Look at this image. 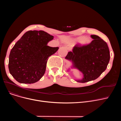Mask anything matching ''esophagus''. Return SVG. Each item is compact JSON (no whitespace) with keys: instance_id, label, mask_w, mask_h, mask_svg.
<instances>
[{"instance_id":"esophagus-1","label":"esophagus","mask_w":121,"mask_h":121,"mask_svg":"<svg viewBox=\"0 0 121 121\" xmlns=\"http://www.w3.org/2000/svg\"><path fill=\"white\" fill-rule=\"evenodd\" d=\"M66 49L68 50H71L72 48V47L71 45H68L66 46Z\"/></svg>"}]
</instances>
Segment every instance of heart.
Returning a JSON list of instances; mask_svg holds the SVG:
<instances>
[{"label":"heart","instance_id":"b5f03b06","mask_svg":"<svg viewBox=\"0 0 121 121\" xmlns=\"http://www.w3.org/2000/svg\"><path fill=\"white\" fill-rule=\"evenodd\" d=\"M75 41H79L80 43L83 46H87L91 42V38L88 37L80 36L75 39Z\"/></svg>","mask_w":121,"mask_h":121}]
</instances>
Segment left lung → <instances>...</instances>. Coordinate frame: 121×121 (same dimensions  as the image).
I'll return each instance as SVG.
<instances>
[{
	"instance_id": "8db88e82",
	"label": "left lung",
	"mask_w": 121,
	"mask_h": 121,
	"mask_svg": "<svg viewBox=\"0 0 121 121\" xmlns=\"http://www.w3.org/2000/svg\"><path fill=\"white\" fill-rule=\"evenodd\" d=\"M87 46L75 45L68 52L65 59L72 62V68L77 69L83 78L77 82L85 83L98 78L106 69L110 60V52L107 43L95 35Z\"/></svg>"
}]
</instances>
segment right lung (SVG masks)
Instances as JSON below:
<instances>
[{
  "instance_id": "obj_1",
  "label": "right lung",
  "mask_w": 121,
  "mask_h": 121,
  "mask_svg": "<svg viewBox=\"0 0 121 121\" xmlns=\"http://www.w3.org/2000/svg\"><path fill=\"white\" fill-rule=\"evenodd\" d=\"M54 37L43 31H28L11 49L8 67L10 74L21 83L39 81L46 72L48 57L58 50L48 43Z\"/></svg>"
}]
</instances>
